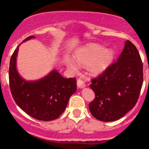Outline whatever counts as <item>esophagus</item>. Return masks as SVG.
Masks as SVG:
<instances>
[{
    "instance_id": "34e87169",
    "label": "esophagus",
    "mask_w": 149,
    "mask_h": 149,
    "mask_svg": "<svg viewBox=\"0 0 149 149\" xmlns=\"http://www.w3.org/2000/svg\"><path fill=\"white\" fill-rule=\"evenodd\" d=\"M77 87L80 88V89H82V88L86 86V84H84V82L81 80V79H78V80H77Z\"/></svg>"
}]
</instances>
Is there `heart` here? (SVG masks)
Masks as SVG:
<instances>
[{
  "mask_svg": "<svg viewBox=\"0 0 149 149\" xmlns=\"http://www.w3.org/2000/svg\"><path fill=\"white\" fill-rule=\"evenodd\" d=\"M114 51L111 48H105L97 44H90L78 50L74 53V59L79 65L87 66L94 74H98L105 71L111 64L114 58ZM65 63L68 68L73 72L78 71V65L74 60L66 59Z\"/></svg>",
  "mask_w": 149,
  "mask_h": 149,
  "instance_id": "heart-1",
  "label": "heart"
}]
</instances>
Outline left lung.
I'll use <instances>...</instances> for the list:
<instances>
[{"label": "left lung", "instance_id": "obj_1", "mask_svg": "<svg viewBox=\"0 0 149 149\" xmlns=\"http://www.w3.org/2000/svg\"><path fill=\"white\" fill-rule=\"evenodd\" d=\"M143 82V65L139 51L127 40L116 62L92 80L95 98L89 103L91 113L98 120L121 119L137 102Z\"/></svg>", "mask_w": 149, "mask_h": 149}]
</instances>
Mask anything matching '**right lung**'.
Wrapping results in <instances>:
<instances>
[{
	"label": "right lung",
	"mask_w": 149,
	"mask_h": 149,
	"mask_svg": "<svg viewBox=\"0 0 149 149\" xmlns=\"http://www.w3.org/2000/svg\"><path fill=\"white\" fill-rule=\"evenodd\" d=\"M34 38L30 36L23 42ZM18 47L12 55L9 68L13 99L23 111L34 119L41 121L57 119L65 111L71 95L77 90L76 79L64 78L54 69L38 81H26L19 75L16 68Z\"/></svg>",
	"instance_id": "obj_1"
}]
</instances>
